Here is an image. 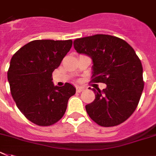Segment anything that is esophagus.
I'll list each match as a JSON object with an SVG mask.
<instances>
[{
	"label": "esophagus",
	"mask_w": 156,
	"mask_h": 156,
	"mask_svg": "<svg viewBox=\"0 0 156 156\" xmlns=\"http://www.w3.org/2000/svg\"><path fill=\"white\" fill-rule=\"evenodd\" d=\"M83 90H84V88H82V87H76V92L77 93H81Z\"/></svg>",
	"instance_id": "1"
}]
</instances>
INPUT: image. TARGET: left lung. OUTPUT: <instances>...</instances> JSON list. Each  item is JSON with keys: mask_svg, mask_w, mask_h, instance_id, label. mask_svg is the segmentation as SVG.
<instances>
[{"mask_svg": "<svg viewBox=\"0 0 156 156\" xmlns=\"http://www.w3.org/2000/svg\"><path fill=\"white\" fill-rule=\"evenodd\" d=\"M74 47L92 58L91 82L107 86L103 90L92 89L95 99L86 105L89 116L102 127L125 122L136 110L144 86L142 64L134 49L122 39L103 34L76 39Z\"/></svg>", "mask_w": 156, "mask_h": 156, "instance_id": "8db88e82", "label": "left lung"}]
</instances>
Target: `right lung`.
I'll return each mask as SVG.
<instances>
[{
  "label": "right lung",
  "instance_id": "right-lung-1",
  "mask_svg": "<svg viewBox=\"0 0 156 156\" xmlns=\"http://www.w3.org/2000/svg\"><path fill=\"white\" fill-rule=\"evenodd\" d=\"M71 47V40H33L12 57L8 70L12 97L23 116L39 126L58 122L75 94L70 83L58 87L52 82V72Z\"/></svg>",
  "mask_w": 156,
  "mask_h": 156
}]
</instances>
